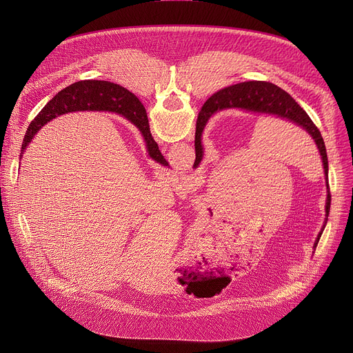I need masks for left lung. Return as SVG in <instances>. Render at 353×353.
Returning <instances> with one entry per match:
<instances>
[{"mask_svg":"<svg viewBox=\"0 0 353 353\" xmlns=\"http://www.w3.org/2000/svg\"><path fill=\"white\" fill-rule=\"evenodd\" d=\"M225 108H241L248 112H257V113H268V114H275L283 119H288L297 125L303 127L314 139L320 155L323 159L324 165V174L325 179H328V158H327V150H325V143L324 139L319 131V128L314 125L309 114L300 108V105L296 102V100L283 89L279 86L270 83V82H261V81H250V82H241L236 83L228 88H223L214 93L208 102L203 106V110H201L196 121V128H195V162L194 168H196L203 159V145H201V135H203L204 130V123L205 120L218 109H225ZM328 187V181H327ZM330 207H331V194L328 188V195H327V205H325V216L328 218L330 214ZM327 223V219H325ZM324 230V229H323ZM323 230L317 236V240L314 243V247H317L319 240L323 234Z\"/></svg>","mask_w":353,"mask_h":353,"instance_id":"1","label":"left lung"}]
</instances>
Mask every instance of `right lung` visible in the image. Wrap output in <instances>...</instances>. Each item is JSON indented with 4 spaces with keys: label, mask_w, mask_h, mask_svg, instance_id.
Wrapping results in <instances>:
<instances>
[{
    "label": "right lung",
    "mask_w": 353,
    "mask_h": 353,
    "mask_svg": "<svg viewBox=\"0 0 353 353\" xmlns=\"http://www.w3.org/2000/svg\"><path fill=\"white\" fill-rule=\"evenodd\" d=\"M77 110H112L121 113L142 132L149 157L163 166L169 165L150 134L146 110L138 97L125 88L106 81H79L59 92L30 123L22 142L19 159L34 134L47 121L56 119V116Z\"/></svg>",
    "instance_id": "1"
}]
</instances>
